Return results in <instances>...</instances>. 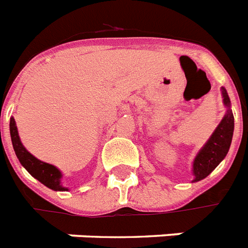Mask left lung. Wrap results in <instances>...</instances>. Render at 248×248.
<instances>
[{"label": "left lung", "instance_id": "1", "mask_svg": "<svg viewBox=\"0 0 248 248\" xmlns=\"http://www.w3.org/2000/svg\"><path fill=\"white\" fill-rule=\"evenodd\" d=\"M221 93H222L224 105L226 108V113L222 117L216 130L213 131L211 138L200 148V151L194 158V162H192L194 179H192V182H199L208 177L218 166V164L226 157V155L229 152L234 132V116L232 111L229 94L224 87H221Z\"/></svg>", "mask_w": 248, "mask_h": 248}]
</instances>
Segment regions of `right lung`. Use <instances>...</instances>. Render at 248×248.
I'll use <instances>...</instances> for the list:
<instances>
[{
    "mask_svg": "<svg viewBox=\"0 0 248 248\" xmlns=\"http://www.w3.org/2000/svg\"><path fill=\"white\" fill-rule=\"evenodd\" d=\"M10 137L13 148H14L19 162L22 164V166L27 170L33 178H36L44 186L49 187L50 190H54V191H69L67 187L62 186L61 170L52 165V164H48V162H44L39 160V158H36L22 144L14 117L10 118Z\"/></svg>",
    "mask_w": 248,
    "mask_h": 248,
    "instance_id": "1",
    "label": "right lung"
}]
</instances>
